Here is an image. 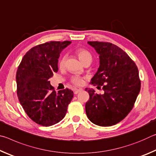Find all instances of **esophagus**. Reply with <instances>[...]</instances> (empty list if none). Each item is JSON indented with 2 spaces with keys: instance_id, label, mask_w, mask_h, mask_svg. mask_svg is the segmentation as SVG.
I'll list each match as a JSON object with an SVG mask.
<instances>
[{
  "instance_id": "esophagus-1",
  "label": "esophagus",
  "mask_w": 156,
  "mask_h": 156,
  "mask_svg": "<svg viewBox=\"0 0 156 156\" xmlns=\"http://www.w3.org/2000/svg\"><path fill=\"white\" fill-rule=\"evenodd\" d=\"M82 91H83V89L79 88V89H75L74 90H73V92H74L75 94H77L79 93V92H80Z\"/></svg>"
}]
</instances>
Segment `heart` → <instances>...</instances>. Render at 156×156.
<instances>
[{
  "mask_svg": "<svg viewBox=\"0 0 156 156\" xmlns=\"http://www.w3.org/2000/svg\"><path fill=\"white\" fill-rule=\"evenodd\" d=\"M76 54L78 55L79 59H80L83 63L88 60H92L91 54L87 51V50L83 48H78L76 50ZM66 58H67V56H66V55H63V56L60 58L58 62V66L60 67H62L63 66L65 65ZM72 82L74 84H76V85H80V84H83V78L81 77H79V76H74V77L72 78Z\"/></svg>",
  "mask_w": 156,
  "mask_h": 156,
  "instance_id": "obj_1",
  "label": "heart"
}]
</instances>
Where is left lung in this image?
<instances>
[{
	"mask_svg": "<svg viewBox=\"0 0 156 156\" xmlns=\"http://www.w3.org/2000/svg\"><path fill=\"white\" fill-rule=\"evenodd\" d=\"M100 56V67L91 83L102 87L104 94L86 88L89 100L85 110L91 122L109 126L122 120L135 104L140 90V80L136 63L126 52L111 43L89 41Z\"/></svg>",
	"mask_w": 156,
	"mask_h": 156,
	"instance_id": "obj_1",
	"label": "left lung"
}]
</instances>
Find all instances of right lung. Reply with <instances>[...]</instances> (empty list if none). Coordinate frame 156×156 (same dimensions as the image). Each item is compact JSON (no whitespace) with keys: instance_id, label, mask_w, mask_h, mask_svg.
<instances>
[{"instance_id":"1","label":"right lung","mask_w":156,"mask_h":156,"mask_svg":"<svg viewBox=\"0 0 156 156\" xmlns=\"http://www.w3.org/2000/svg\"><path fill=\"white\" fill-rule=\"evenodd\" d=\"M72 42L51 41L34 47L26 53L16 72L17 95L23 109L34 122L44 126L62 120L73 92H56L49 79L57 72L62 50Z\"/></svg>"}]
</instances>
